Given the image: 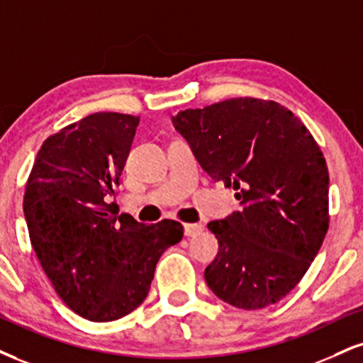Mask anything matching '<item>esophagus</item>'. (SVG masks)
<instances>
[{"mask_svg":"<svg viewBox=\"0 0 363 363\" xmlns=\"http://www.w3.org/2000/svg\"><path fill=\"white\" fill-rule=\"evenodd\" d=\"M203 231V225L199 223H187L184 225V235L186 237H196V235Z\"/></svg>","mask_w":363,"mask_h":363,"instance_id":"1","label":"esophagus"}]
</instances>
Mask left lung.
<instances>
[{"label":"left lung","instance_id":"8db88e82","mask_svg":"<svg viewBox=\"0 0 363 363\" xmlns=\"http://www.w3.org/2000/svg\"><path fill=\"white\" fill-rule=\"evenodd\" d=\"M213 181L242 209L211 221L216 259L204 270L225 303L260 309L298 286L328 231L330 176L309 130L276 101L233 98L172 116Z\"/></svg>","mask_w":363,"mask_h":363}]
</instances>
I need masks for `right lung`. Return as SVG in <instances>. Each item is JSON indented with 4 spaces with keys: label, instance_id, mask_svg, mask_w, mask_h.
I'll use <instances>...</instances> for the list:
<instances>
[{
    "label": "right lung",
    "instance_id": "right-lung-1",
    "mask_svg": "<svg viewBox=\"0 0 363 363\" xmlns=\"http://www.w3.org/2000/svg\"><path fill=\"white\" fill-rule=\"evenodd\" d=\"M138 116L94 113L43 142L30 172L23 213L30 242L60 299L89 321L138 308L155 265L182 240V225H143L108 199L120 184Z\"/></svg>",
    "mask_w": 363,
    "mask_h": 363
}]
</instances>
